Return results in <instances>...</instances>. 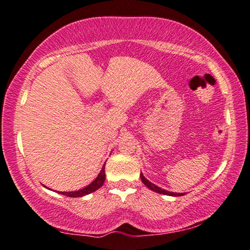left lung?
Wrapping results in <instances>:
<instances>
[{
	"instance_id": "left-lung-1",
	"label": "left lung",
	"mask_w": 250,
	"mask_h": 250,
	"mask_svg": "<svg viewBox=\"0 0 250 250\" xmlns=\"http://www.w3.org/2000/svg\"><path fill=\"white\" fill-rule=\"evenodd\" d=\"M141 176V180H142V182H143V184H145L146 187H148L150 190H152V191H155V192H157V193H163V194H167V196H175V197H180V196H183V193H176V192H169V191H167V190H164V189H162V188H159V187H157L156 184H153V183H151L150 182V181H148L146 179L145 176L142 175H140Z\"/></svg>"
}]
</instances>
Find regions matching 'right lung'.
Segmentation results:
<instances>
[{
  "label": "right lung",
  "mask_w": 250,
  "mask_h": 250,
  "mask_svg": "<svg viewBox=\"0 0 250 250\" xmlns=\"http://www.w3.org/2000/svg\"><path fill=\"white\" fill-rule=\"evenodd\" d=\"M104 179H105V173H104V166L102 167L100 174H99L97 179H95L93 182H92L90 186H87L84 189H81L78 191H74V192H60L61 194H64L67 197H71V198H77V197H83L85 194L92 193L94 191H97L99 188L102 187V184L104 183Z\"/></svg>",
  "instance_id": "add662e5"
}]
</instances>
